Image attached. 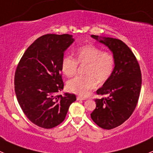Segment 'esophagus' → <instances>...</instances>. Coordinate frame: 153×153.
Segmentation results:
<instances>
[{
    "label": "esophagus",
    "instance_id": "esophagus-1",
    "mask_svg": "<svg viewBox=\"0 0 153 153\" xmlns=\"http://www.w3.org/2000/svg\"><path fill=\"white\" fill-rule=\"evenodd\" d=\"M77 100H78V101H84V100H86V98H83V97L78 96V97H77Z\"/></svg>",
    "mask_w": 153,
    "mask_h": 153
}]
</instances>
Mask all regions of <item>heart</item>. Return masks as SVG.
Returning <instances> with one entry per match:
<instances>
[{"instance_id": "heart-1", "label": "heart", "mask_w": 153, "mask_h": 153, "mask_svg": "<svg viewBox=\"0 0 153 153\" xmlns=\"http://www.w3.org/2000/svg\"><path fill=\"white\" fill-rule=\"evenodd\" d=\"M80 64H86V76H78L67 82V89L70 92L86 96L97 85L104 83L112 75L115 67V58L109 52H102L94 45H86L76 51V60L65 56L61 62L63 72L68 77L76 74Z\"/></svg>"}]
</instances>
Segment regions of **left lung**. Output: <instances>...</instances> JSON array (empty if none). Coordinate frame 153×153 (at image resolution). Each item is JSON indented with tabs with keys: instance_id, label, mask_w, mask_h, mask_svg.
<instances>
[{
	"instance_id": "obj_1",
	"label": "left lung",
	"mask_w": 153,
	"mask_h": 153,
	"mask_svg": "<svg viewBox=\"0 0 153 153\" xmlns=\"http://www.w3.org/2000/svg\"><path fill=\"white\" fill-rule=\"evenodd\" d=\"M91 37L109 48L115 58L112 75L96 91L98 95L106 97L95 100L96 108L90 115L100 127L111 129L126 121L136 107L141 88V69L135 55L122 41Z\"/></svg>"
}]
</instances>
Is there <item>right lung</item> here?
Listing matches in <instances>:
<instances>
[{"mask_svg":"<svg viewBox=\"0 0 153 153\" xmlns=\"http://www.w3.org/2000/svg\"><path fill=\"white\" fill-rule=\"evenodd\" d=\"M72 35L47 34L35 40L20 60L15 74V91L19 105L30 121L51 129L65 119L74 94L57 95L64 89L61 62L73 43Z\"/></svg>","mask_w":153,"mask_h":153,"instance_id":"add662e5","label":"right lung"}]
</instances>
